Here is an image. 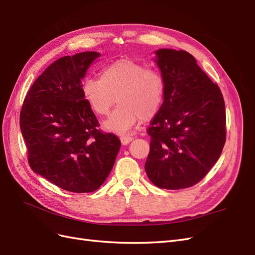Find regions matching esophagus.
I'll list each match as a JSON object with an SVG mask.
<instances>
[{
	"mask_svg": "<svg viewBox=\"0 0 255 255\" xmlns=\"http://www.w3.org/2000/svg\"><path fill=\"white\" fill-rule=\"evenodd\" d=\"M134 139L133 137H130V136H122L121 138H120V140H121V143L123 144V145H127V144H128L130 141H132Z\"/></svg>",
	"mask_w": 255,
	"mask_h": 255,
	"instance_id": "34e87169",
	"label": "esophagus"
}]
</instances>
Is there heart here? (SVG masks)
<instances>
[{"label": "heart", "mask_w": 255, "mask_h": 255, "mask_svg": "<svg viewBox=\"0 0 255 255\" xmlns=\"http://www.w3.org/2000/svg\"><path fill=\"white\" fill-rule=\"evenodd\" d=\"M163 76L140 61L120 58L105 66L101 78H86L82 94L91 110L100 116L109 115L116 103L119 107L103 128L119 135L128 133L140 119L150 120L163 103Z\"/></svg>", "instance_id": "1"}]
</instances>
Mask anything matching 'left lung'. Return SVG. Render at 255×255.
Segmentation results:
<instances>
[{
    "label": "left lung",
    "instance_id": "8db88e82",
    "mask_svg": "<svg viewBox=\"0 0 255 255\" xmlns=\"http://www.w3.org/2000/svg\"><path fill=\"white\" fill-rule=\"evenodd\" d=\"M163 104L151 122L144 169L155 186L181 189L201 181L226 142V107L219 87L186 51L158 49Z\"/></svg>",
    "mask_w": 255,
    "mask_h": 255
}]
</instances>
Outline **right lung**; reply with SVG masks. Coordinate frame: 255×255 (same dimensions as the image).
Returning <instances> with one entry per match:
<instances>
[{"mask_svg":"<svg viewBox=\"0 0 255 255\" xmlns=\"http://www.w3.org/2000/svg\"><path fill=\"white\" fill-rule=\"evenodd\" d=\"M98 52H82L54 61L28 90L20 114L33 171L72 192L97 190L112 171L119 138L101 133L82 94L87 69Z\"/></svg>","mask_w":255,"mask_h":255,"instance_id":"add662e5","label":"right lung"}]
</instances>
